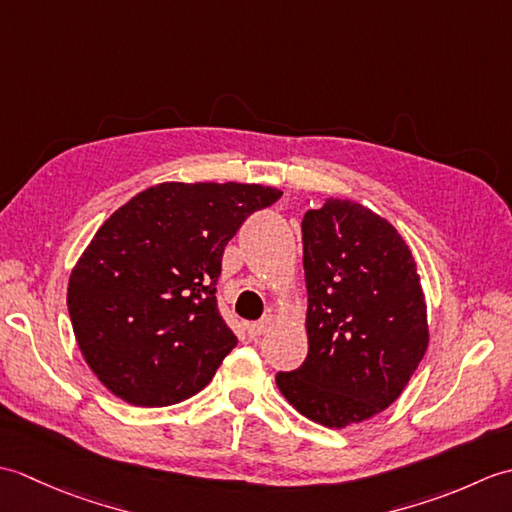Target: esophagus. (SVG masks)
<instances>
[{
  "label": "esophagus",
  "instance_id": "1",
  "mask_svg": "<svg viewBox=\"0 0 512 512\" xmlns=\"http://www.w3.org/2000/svg\"><path fill=\"white\" fill-rule=\"evenodd\" d=\"M273 325H275V314H266L264 319H259V321L248 325V334L253 336V339H257V336L266 334L270 328H273Z\"/></svg>",
  "mask_w": 512,
  "mask_h": 512
}]
</instances>
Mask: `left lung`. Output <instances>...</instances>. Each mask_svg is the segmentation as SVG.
Segmentation results:
<instances>
[{"label":"left lung","instance_id":"obj_1","mask_svg":"<svg viewBox=\"0 0 512 512\" xmlns=\"http://www.w3.org/2000/svg\"><path fill=\"white\" fill-rule=\"evenodd\" d=\"M308 358L277 387L330 429L387 409L429 345L427 301L400 233L367 206L328 198L303 215Z\"/></svg>","mask_w":512,"mask_h":512}]
</instances>
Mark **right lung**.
<instances>
[{
    "instance_id": "obj_1",
    "label": "right lung",
    "mask_w": 512,
    "mask_h": 512,
    "mask_svg": "<svg viewBox=\"0 0 512 512\" xmlns=\"http://www.w3.org/2000/svg\"><path fill=\"white\" fill-rule=\"evenodd\" d=\"M281 191L242 182H160L96 231L68 281L79 350L114 396L167 407L211 383L237 336L217 312L222 255Z\"/></svg>"
}]
</instances>
